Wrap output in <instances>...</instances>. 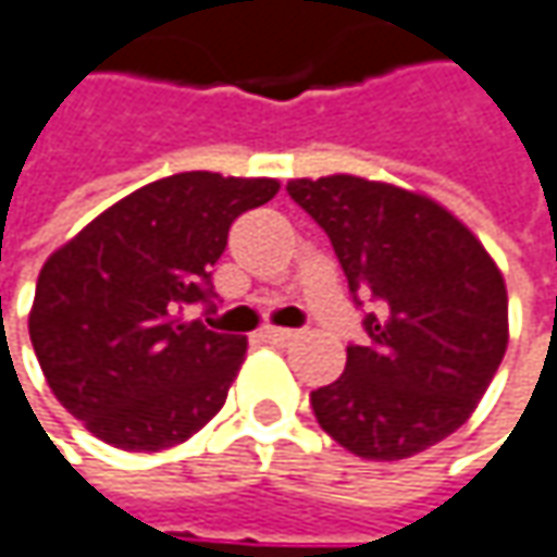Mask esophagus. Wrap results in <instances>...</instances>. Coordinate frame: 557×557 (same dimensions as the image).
Segmentation results:
<instances>
[{"instance_id":"esophagus-1","label":"esophagus","mask_w":557,"mask_h":557,"mask_svg":"<svg viewBox=\"0 0 557 557\" xmlns=\"http://www.w3.org/2000/svg\"><path fill=\"white\" fill-rule=\"evenodd\" d=\"M262 338H265V342H272V345H288V342H295V338H298V330H278V326H265V330H262Z\"/></svg>"}]
</instances>
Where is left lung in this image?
<instances>
[{"mask_svg": "<svg viewBox=\"0 0 557 557\" xmlns=\"http://www.w3.org/2000/svg\"><path fill=\"white\" fill-rule=\"evenodd\" d=\"M348 278L364 342L310 393L320 428L364 459H406L450 437L497 374L507 292L485 247L437 202L374 180H292Z\"/></svg>", "mask_w": 557, "mask_h": 557, "instance_id": "1", "label": "left lung"}]
</instances>
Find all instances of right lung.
Segmentation results:
<instances>
[{
  "instance_id": "1",
  "label": "right lung",
  "mask_w": 557,
  "mask_h": 557,
  "mask_svg": "<svg viewBox=\"0 0 557 557\" xmlns=\"http://www.w3.org/2000/svg\"><path fill=\"white\" fill-rule=\"evenodd\" d=\"M275 193V180L209 171L154 180L44 262L30 345L53 396L95 437L154 454L215 418L247 338L183 310L212 307L231 224Z\"/></svg>"
}]
</instances>
